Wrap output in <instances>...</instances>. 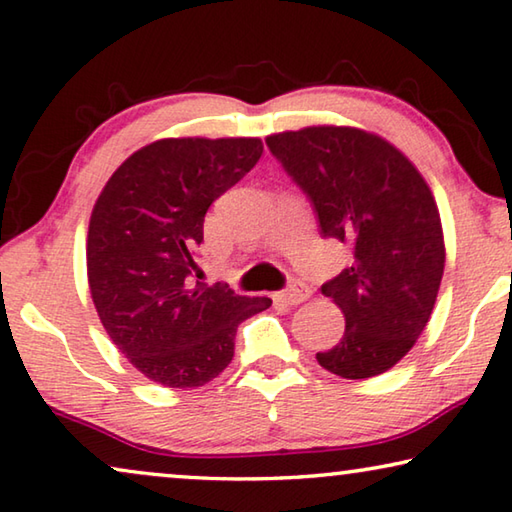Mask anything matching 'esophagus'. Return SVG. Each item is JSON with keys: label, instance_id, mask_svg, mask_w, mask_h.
Instances as JSON below:
<instances>
[{"label": "esophagus", "instance_id": "obj_1", "mask_svg": "<svg viewBox=\"0 0 512 512\" xmlns=\"http://www.w3.org/2000/svg\"><path fill=\"white\" fill-rule=\"evenodd\" d=\"M307 296H310V289H307L305 282L294 280L287 289L278 291V294L273 296V300H275V303H282V305H298V303H303Z\"/></svg>", "mask_w": 512, "mask_h": 512}]
</instances>
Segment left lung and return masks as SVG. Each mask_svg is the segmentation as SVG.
Instances as JSON below:
<instances>
[{"label":"left lung","mask_w":512,"mask_h":512,"mask_svg":"<svg viewBox=\"0 0 512 512\" xmlns=\"http://www.w3.org/2000/svg\"><path fill=\"white\" fill-rule=\"evenodd\" d=\"M266 145L310 198L321 237L353 248V264L321 287L344 312V337L316 360L348 380L392 369L424 332L444 273L431 189L405 154L364 129L305 127Z\"/></svg>","instance_id":"obj_1"}]
</instances>
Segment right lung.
Masks as SVG:
<instances>
[{
    "label": "right lung",
    "instance_id": "add662e5",
    "mask_svg": "<svg viewBox=\"0 0 512 512\" xmlns=\"http://www.w3.org/2000/svg\"><path fill=\"white\" fill-rule=\"evenodd\" d=\"M264 152L259 139H161L109 177L88 225V287L104 330L145 378L200 387L234 355L241 321L271 307L193 280L207 209Z\"/></svg>",
    "mask_w": 512,
    "mask_h": 512
}]
</instances>
